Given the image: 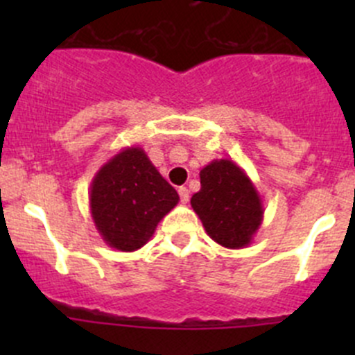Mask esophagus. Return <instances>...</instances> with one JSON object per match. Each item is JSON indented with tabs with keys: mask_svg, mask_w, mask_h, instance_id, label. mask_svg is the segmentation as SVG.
Wrapping results in <instances>:
<instances>
[{
	"mask_svg": "<svg viewBox=\"0 0 355 355\" xmlns=\"http://www.w3.org/2000/svg\"><path fill=\"white\" fill-rule=\"evenodd\" d=\"M178 194H180L182 204H187L189 202V198H191V192H189L187 187H180V189H178Z\"/></svg>",
	"mask_w": 355,
	"mask_h": 355,
	"instance_id": "1",
	"label": "esophagus"
}]
</instances>
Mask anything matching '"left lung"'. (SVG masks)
<instances>
[{
    "label": "left lung",
    "mask_w": 355,
    "mask_h": 355,
    "mask_svg": "<svg viewBox=\"0 0 355 355\" xmlns=\"http://www.w3.org/2000/svg\"><path fill=\"white\" fill-rule=\"evenodd\" d=\"M199 177L200 191L191 204L206 234L227 249L249 245L264 216L263 200L249 175L235 161L213 159Z\"/></svg>",
    "instance_id": "8db88e82"
}]
</instances>
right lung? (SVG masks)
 <instances>
[{
  "mask_svg": "<svg viewBox=\"0 0 355 355\" xmlns=\"http://www.w3.org/2000/svg\"><path fill=\"white\" fill-rule=\"evenodd\" d=\"M178 200L177 191L139 146L123 148L111 156L89 189L91 216L99 235L121 252L148 244L157 223Z\"/></svg>",
  "mask_w": 355,
  "mask_h": 355,
  "instance_id": "add662e5",
  "label": "right lung"
}]
</instances>
